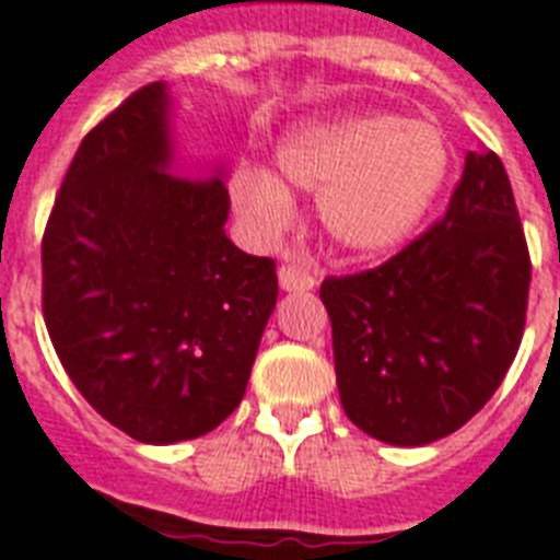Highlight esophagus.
I'll return each instance as SVG.
<instances>
[{
    "label": "esophagus",
    "mask_w": 560,
    "mask_h": 560,
    "mask_svg": "<svg viewBox=\"0 0 560 560\" xmlns=\"http://www.w3.org/2000/svg\"><path fill=\"white\" fill-rule=\"evenodd\" d=\"M279 284L288 293H304V290L316 288V276H313V270L304 261L290 258V261L279 267Z\"/></svg>",
    "instance_id": "34e87169"
}]
</instances>
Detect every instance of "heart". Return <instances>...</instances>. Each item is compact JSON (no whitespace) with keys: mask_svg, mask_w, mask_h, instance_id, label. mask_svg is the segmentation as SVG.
<instances>
[{"mask_svg":"<svg viewBox=\"0 0 560 560\" xmlns=\"http://www.w3.org/2000/svg\"><path fill=\"white\" fill-rule=\"evenodd\" d=\"M440 129L385 112L311 120L276 147L279 177L258 166L233 175V203L256 233L272 235L293 215L288 186L319 192L327 235L357 256H385L429 215L448 175Z\"/></svg>","mask_w":560,"mask_h":560,"instance_id":"heart-1","label":"heart"}]
</instances>
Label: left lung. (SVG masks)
<instances>
[{"mask_svg":"<svg viewBox=\"0 0 560 560\" xmlns=\"http://www.w3.org/2000/svg\"><path fill=\"white\" fill-rule=\"evenodd\" d=\"M529 249L494 152H469L445 215L374 270L322 281L348 420L390 445L452 434L517 353Z\"/></svg>","mask_w":560,"mask_h":560,"instance_id":"1","label":"left lung"}]
</instances>
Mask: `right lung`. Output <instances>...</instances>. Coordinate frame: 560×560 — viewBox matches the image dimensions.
Wrapping results in <instances>:
<instances>
[{"label":"right lung","instance_id":"obj_1","mask_svg":"<svg viewBox=\"0 0 560 560\" xmlns=\"http://www.w3.org/2000/svg\"><path fill=\"white\" fill-rule=\"evenodd\" d=\"M170 89L89 131L43 235V313L89 406L140 443L195 440L238 408L276 307L272 258L226 238L224 172L175 175Z\"/></svg>","mask_w":560,"mask_h":560}]
</instances>
